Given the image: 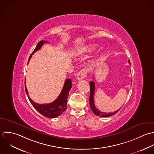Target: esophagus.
<instances>
[{"label": "esophagus", "instance_id": "esophagus-1", "mask_svg": "<svg viewBox=\"0 0 154 154\" xmlns=\"http://www.w3.org/2000/svg\"><path fill=\"white\" fill-rule=\"evenodd\" d=\"M86 75V72L85 69H82L80 72H78L77 75V79L78 80H82Z\"/></svg>", "mask_w": 154, "mask_h": 154}]
</instances>
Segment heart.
I'll use <instances>...</instances> for the list:
<instances>
[{"instance_id":"b5f03b06","label":"heart","mask_w":154,"mask_h":154,"mask_svg":"<svg viewBox=\"0 0 154 154\" xmlns=\"http://www.w3.org/2000/svg\"><path fill=\"white\" fill-rule=\"evenodd\" d=\"M96 46V45L95 44H89V45L85 46L81 50V53H82V54L89 53V52L93 51L95 49Z\"/></svg>"}]
</instances>
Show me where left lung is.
<instances>
[{
  "mask_svg": "<svg viewBox=\"0 0 154 154\" xmlns=\"http://www.w3.org/2000/svg\"><path fill=\"white\" fill-rule=\"evenodd\" d=\"M128 63H129V64H130V60H128ZM90 89H91V93H90V97H89V103H90L91 108L95 115L99 116V117H110V116H112L116 114L121 109V108H120L117 111H116L113 112L106 113V112H103L100 111L96 108L95 105H94V93L95 91V85H94V83L93 82H90Z\"/></svg>",
  "mask_w": 154,
  "mask_h": 154,
  "instance_id": "8db88e82",
  "label": "left lung"
}]
</instances>
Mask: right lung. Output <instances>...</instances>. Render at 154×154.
Masks as SVG:
<instances>
[{"instance_id": "1", "label": "right lung", "mask_w": 154, "mask_h": 154, "mask_svg": "<svg viewBox=\"0 0 154 154\" xmlns=\"http://www.w3.org/2000/svg\"><path fill=\"white\" fill-rule=\"evenodd\" d=\"M49 43V42L45 40H41L38 43L35 49L34 50L31 55L30 56L28 63L29 62L30 60L31 59L32 55H33L34 53H35L36 51L40 49V48H42V46L44 43ZM72 85L71 80L70 79H66L65 81V83L63 86V88L62 89L61 92L59 95V96L57 97V99L55 100L54 102L49 103H47V104H38V103H35L33 100H32V99L29 96V93L26 86V83H25V89H26V92L27 93V95L28 96V98L31 105L39 113H40L42 115L48 118H55L60 116L62 113L66 109L68 96L69 94V91L72 88Z\"/></svg>"}]
</instances>
